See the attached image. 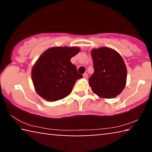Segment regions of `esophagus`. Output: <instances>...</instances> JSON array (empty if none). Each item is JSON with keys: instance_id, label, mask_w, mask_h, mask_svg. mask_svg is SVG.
Here are the masks:
<instances>
[{"instance_id": "34e87169", "label": "esophagus", "mask_w": 152, "mask_h": 152, "mask_svg": "<svg viewBox=\"0 0 152 152\" xmlns=\"http://www.w3.org/2000/svg\"><path fill=\"white\" fill-rule=\"evenodd\" d=\"M83 77H84V78H85V79L88 78V74H87V73H84L83 74Z\"/></svg>"}]
</instances>
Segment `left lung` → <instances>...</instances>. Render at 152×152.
<instances>
[{
    "mask_svg": "<svg viewBox=\"0 0 152 152\" xmlns=\"http://www.w3.org/2000/svg\"><path fill=\"white\" fill-rule=\"evenodd\" d=\"M94 74L89 78L92 91L105 99L116 97L124 89L127 68L121 56L111 48L102 47L91 51Z\"/></svg>",
    "mask_w": 152,
    "mask_h": 152,
    "instance_id": "1",
    "label": "left lung"
}]
</instances>
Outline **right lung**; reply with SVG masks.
<instances>
[{"label": "right lung", "mask_w": 152, "mask_h": 152, "mask_svg": "<svg viewBox=\"0 0 152 152\" xmlns=\"http://www.w3.org/2000/svg\"><path fill=\"white\" fill-rule=\"evenodd\" d=\"M80 50L77 47H53L40 56L33 66L31 76L41 97L56 101L70 94L77 80L82 78L70 61Z\"/></svg>", "instance_id": "1"}]
</instances>
